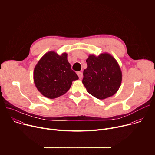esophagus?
Returning a JSON list of instances; mask_svg holds the SVG:
<instances>
[{
    "instance_id": "esophagus-1",
    "label": "esophagus",
    "mask_w": 155,
    "mask_h": 155,
    "mask_svg": "<svg viewBox=\"0 0 155 155\" xmlns=\"http://www.w3.org/2000/svg\"><path fill=\"white\" fill-rule=\"evenodd\" d=\"M77 75H78V76L79 77V79L81 80L82 78V77H83V73L81 72H77Z\"/></svg>"
}]
</instances>
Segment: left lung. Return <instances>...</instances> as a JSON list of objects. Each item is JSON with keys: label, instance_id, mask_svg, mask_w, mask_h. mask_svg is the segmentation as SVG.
Segmentation results:
<instances>
[{"label": "left lung", "instance_id": "8db88e82", "mask_svg": "<svg viewBox=\"0 0 155 155\" xmlns=\"http://www.w3.org/2000/svg\"><path fill=\"white\" fill-rule=\"evenodd\" d=\"M87 68L83 71L82 83L87 91L99 99L115 94L121 85L122 74L115 58L107 53L90 55Z\"/></svg>", "mask_w": 155, "mask_h": 155}]
</instances>
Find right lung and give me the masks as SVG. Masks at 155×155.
Segmentation results:
<instances>
[{
	"label": "right lung",
	"instance_id": "1",
	"mask_svg": "<svg viewBox=\"0 0 155 155\" xmlns=\"http://www.w3.org/2000/svg\"><path fill=\"white\" fill-rule=\"evenodd\" d=\"M78 79L66 53L59 56L54 51L48 52L40 59L34 69V80L37 90L49 99L67 93L72 81Z\"/></svg>",
	"mask_w": 155,
	"mask_h": 155
}]
</instances>
